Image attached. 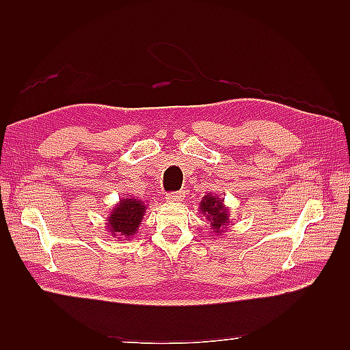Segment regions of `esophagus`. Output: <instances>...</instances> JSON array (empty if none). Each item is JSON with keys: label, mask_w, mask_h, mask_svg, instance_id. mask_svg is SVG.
<instances>
[{"label": "esophagus", "mask_w": 350, "mask_h": 350, "mask_svg": "<svg viewBox=\"0 0 350 350\" xmlns=\"http://www.w3.org/2000/svg\"><path fill=\"white\" fill-rule=\"evenodd\" d=\"M185 196H183V192H168V194L165 196V200L167 202H170V203H179V202H182V198H183Z\"/></svg>", "instance_id": "34e87169"}]
</instances>
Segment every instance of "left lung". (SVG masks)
I'll list each match as a JSON object with an SVG mask.
<instances>
[{"instance_id": "left-lung-1", "label": "left lung", "mask_w": 350, "mask_h": 350, "mask_svg": "<svg viewBox=\"0 0 350 350\" xmlns=\"http://www.w3.org/2000/svg\"><path fill=\"white\" fill-rule=\"evenodd\" d=\"M200 212L204 215L206 219L209 221L213 234L221 236L230 226V211L224 204V198H221L218 194L204 196L200 202Z\"/></svg>"}]
</instances>
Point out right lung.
I'll return each mask as SVG.
<instances>
[{
	"label": "right lung",
	"instance_id": "obj_1",
	"mask_svg": "<svg viewBox=\"0 0 350 350\" xmlns=\"http://www.w3.org/2000/svg\"><path fill=\"white\" fill-rule=\"evenodd\" d=\"M147 206L135 197L122 198L109 212L107 218V228L113 237L118 241H131L138 233L139 224L143 222Z\"/></svg>",
	"mask_w": 350,
	"mask_h": 350
}]
</instances>
